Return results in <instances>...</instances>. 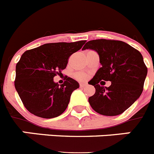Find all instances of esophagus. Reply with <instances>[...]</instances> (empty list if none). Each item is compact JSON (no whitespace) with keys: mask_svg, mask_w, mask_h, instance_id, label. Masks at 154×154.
Listing matches in <instances>:
<instances>
[{"mask_svg":"<svg viewBox=\"0 0 154 154\" xmlns=\"http://www.w3.org/2000/svg\"><path fill=\"white\" fill-rule=\"evenodd\" d=\"M85 85H86V84L85 83H80V87H81V88H83V87H85Z\"/></svg>","mask_w":154,"mask_h":154,"instance_id":"esophagus-1","label":"esophagus"}]
</instances>
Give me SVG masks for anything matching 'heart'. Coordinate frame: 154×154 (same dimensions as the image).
Listing matches in <instances>:
<instances>
[{
  "label": "heart",
  "instance_id": "1",
  "mask_svg": "<svg viewBox=\"0 0 154 154\" xmlns=\"http://www.w3.org/2000/svg\"><path fill=\"white\" fill-rule=\"evenodd\" d=\"M75 78L77 79L80 80V81H85L87 79L88 76L86 74H84V73H78V74L75 75Z\"/></svg>",
  "mask_w": 154,
  "mask_h": 154
}]
</instances>
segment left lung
<instances>
[{"label":"left lung","instance_id":"8db88e82","mask_svg":"<svg viewBox=\"0 0 154 154\" xmlns=\"http://www.w3.org/2000/svg\"><path fill=\"white\" fill-rule=\"evenodd\" d=\"M85 49L96 51L102 65L89 81L96 89V93L89 98V104L101 115L123 113L143 92L147 68L141 53L126 42L106 39L89 41L82 48ZM101 80L110 81L111 85L100 86Z\"/></svg>","mask_w":154,"mask_h":154}]
</instances>
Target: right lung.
<instances>
[{"instance_id": "add662e5", "label": "right lung", "mask_w": 154, "mask_h": 154, "mask_svg": "<svg viewBox=\"0 0 154 154\" xmlns=\"http://www.w3.org/2000/svg\"><path fill=\"white\" fill-rule=\"evenodd\" d=\"M85 43H48L28 50L16 65L14 86L25 108L31 113L51 119L65 112L71 95L79 84L66 77L62 85L53 78L67 66L68 59Z\"/></svg>"}]
</instances>
